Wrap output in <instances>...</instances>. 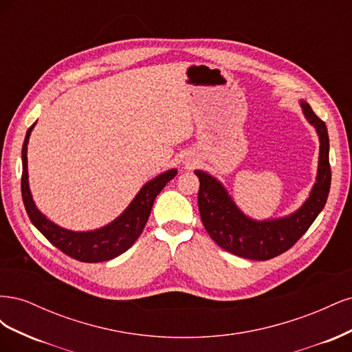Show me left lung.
Instances as JSON below:
<instances>
[{"instance_id":"8db88e82","label":"left lung","mask_w":352,"mask_h":352,"mask_svg":"<svg viewBox=\"0 0 352 352\" xmlns=\"http://www.w3.org/2000/svg\"><path fill=\"white\" fill-rule=\"evenodd\" d=\"M301 109L307 122L314 126L318 135L320 153L316 184L310 197L292 214L280 219L254 220L238 208L226 188L216 177L202 170H195L199 179L198 208L202 225L220 248L248 260H270L289 250L320 214L327 201L332 179L329 164V135L324 122L318 119L310 105L301 101Z\"/></svg>"}]
</instances>
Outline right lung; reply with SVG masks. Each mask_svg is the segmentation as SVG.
Here are the masks:
<instances>
[{
	"instance_id": "add662e5",
	"label": "right lung",
	"mask_w": 352,
	"mask_h": 352,
	"mask_svg": "<svg viewBox=\"0 0 352 352\" xmlns=\"http://www.w3.org/2000/svg\"><path fill=\"white\" fill-rule=\"evenodd\" d=\"M34 127L35 123L28 129L22 148V197L26 212L30 221L34 223V226L56 248L69 255V257L83 263L109 261L129 250L135 241L141 236L148 217H150L155 197L177 175V170H167V172L158 175L145 184L127 208L116 220L109 223L107 226L88 232L67 230L65 228H60L54 221H51L42 214L36 208L34 199H32L28 176V142Z\"/></svg>"
}]
</instances>
